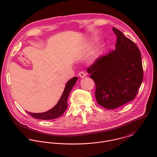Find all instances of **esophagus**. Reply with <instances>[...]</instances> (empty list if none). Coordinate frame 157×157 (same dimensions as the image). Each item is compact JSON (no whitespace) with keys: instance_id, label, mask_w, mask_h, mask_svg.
<instances>
[{"instance_id":"esophagus-1","label":"esophagus","mask_w":157,"mask_h":157,"mask_svg":"<svg viewBox=\"0 0 157 157\" xmlns=\"http://www.w3.org/2000/svg\"><path fill=\"white\" fill-rule=\"evenodd\" d=\"M79 77H81V78H84L86 76V73L84 72V71H80L79 73Z\"/></svg>"}]
</instances>
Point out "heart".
Segmentation results:
<instances>
[{
  "label": "heart",
  "mask_w": 157,
  "mask_h": 157,
  "mask_svg": "<svg viewBox=\"0 0 157 157\" xmlns=\"http://www.w3.org/2000/svg\"><path fill=\"white\" fill-rule=\"evenodd\" d=\"M89 46H86L84 49H89Z\"/></svg>",
  "instance_id": "1"
}]
</instances>
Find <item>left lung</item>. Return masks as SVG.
Here are the masks:
<instances>
[{
  "instance_id": "8db88e82",
  "label": "left lung",
  "mask_w": 157,
  "mask_h": 157,
  "mask_svg": "<svg viewBox=\"0 0 157 157\" xmlns=\"http://www.w3.org/2000/svg\"><path fill=\"white\" fill-rule=\"evenodd\" d=\"M112 29L117 36L115 50L96 59L87 71L95 83L96 102L107 109L133 100L143 79L138 47L121 31Z\"/></svg>"
}]
</instances>
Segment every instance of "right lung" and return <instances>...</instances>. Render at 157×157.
I'll return each instance as SVG.
<instances>
[{
  "label": "right lung",
  "mask_w": 157,
  "mask_h": 157,
  "mask_svg": "<svg viewBox=\"0 0 157 157\" xmlns=\"http://www.w3.org/2000/svg\"><path fill=\"white\" fill-rule=\"evenodd\" d=\"M78 79V77H74L70 80H69L64 89L63 94L61 95L59 101L57 104L53 107L52 109L49 110L47 112L43 113H30L28 112L29 115H30L33 118L39 119V120H49L52 119L57 118L61 117L65 110L67 109V99L68 95L70 94L73 87L76 84V82Z\"/></svg>",
  "instance_id": "right-lung-1"
}]
</instances>
